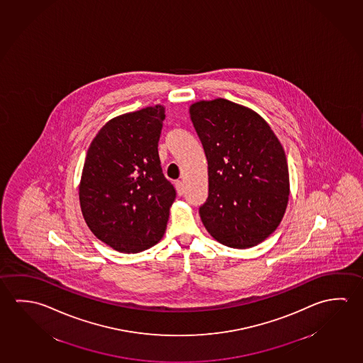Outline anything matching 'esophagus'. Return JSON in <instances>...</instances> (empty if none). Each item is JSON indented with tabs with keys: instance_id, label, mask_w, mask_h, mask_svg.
Wrapping results in <instances>:
<instances>
[{
	"instance_id": "obj_1",
	"label": "esophagus",
	"mask_w": 363,
	"mask_h": 363,
	"mask_svg": "<svg viewBox=\"0 0 363 363\" xmlns=\"http://www.w3.org/2000/svg\"><path fill=\"white\" fill-rule=\"evenodd\" d=\"M176 190H177V194H179V196H182V195H184V186L182 181H177V182H176Z\"/></svg>"
}]
</instances>
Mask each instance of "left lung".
I'll list each match as a JSON object with an SVG mask.
<instances>
[{
	"label": "left lung",
	"instance_id": "1",
	"mask_svg": "<svg viewBox=\"0 0 363 363\" xmlns=\"http://www.w3.org/2000/svg\"><path fill=\"white\" fill-rule=\"evenodd\" d=\"M190 116L208 160L203 225L232 248L261 243L279 226L289 201L285 150L269 125L238 104L196 102Z\"/></svg>",
	"mask_w": 363,
	"mask_h": 363
}]
</instances>
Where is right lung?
<instances>
[{"label": "right lung", "instance_id": "right-lung-1", "mask_svg": "<svg viewBox=\"0 0 363 363\" xmlns=\"http://www.w3.org/2000/svg\"><path fill=\"white\" fill-rule=\"evenodd\" d=\"M164 107L110 120L89 145L79 202L91 232L113 250L138 253L161 240L176 199L158 155Z\"/></svg>", "mask_w": 363, "mask_h": 363}]
</instances>
